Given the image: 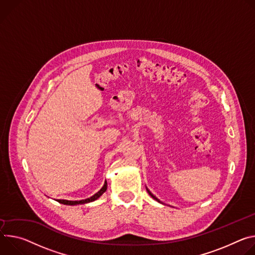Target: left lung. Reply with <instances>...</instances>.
I'll use <instances>...</instances> for the list:
<instances>
[{"label":"left lung","instance_id":"obj_1","mask_svg":"<svg viewBox=\"0 0 255 255\" xmlns=\"http://www.w3.org/2000/svg\"><path fill=\"white\" fill-rule=\"evenodd\" d=\"M147 190H148V192H149V194H150V195H151V196H152V197H153V199H154V200H156V201H157V202H159V203H160V201H159V200H158V199H157V197H156V196H154V195H153V194H152V193H151V192H150V190H149V189H147Z\"/></svg>","mask_w":255,"mask_h":255}]
</instances>
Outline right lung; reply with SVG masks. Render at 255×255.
Segmentation results:
<instances>
[{"mask_svg":"<svg viewBox=\"0 0 255 255\" xmlns=\"http://www.w3.org/2000/svg\"><path fill=\"white\" fill-rule=\"evenodd\" d=\"M107 188V183L106 181L104 182V185L103 187L97 192L95 193L93 196L89 197V199H86V200H82V201H66V200H56L60 204H64V205H68V206H75V205H82V204H87V203H90V202H94L96 201L98 197H100L102 195L103 192H105Z\"/></svg>","mask_w":255,"mask_h":255,"instance_id":"obj_1","label":"right lung"}]
</instances>
